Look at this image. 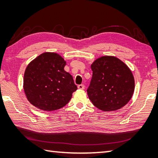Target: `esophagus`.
I'll return each mask as SVG.
<instances>
[{
  "mask_svg": "<svg viewBox=\"0 0 158 158\" xmlns=\"http://www.w3.org/2000/svg\"><path fill=\"white\" fill-rule=\"evenodd\" d=\"M78 88L79 89H84L85 88V85L84 84H80V85H78Z\"/></svg>",
  "mask_w": 158,
  "mask_h": 158,
  "instance_id": "1",
  "label": "esophagus"
}]
</instances>
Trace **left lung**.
I'll list each match as a JSON object with an SVG mask.
<instances>
[{
	"mask_svg": "<svg viewBox=\"0 0 158 158\" xmlns=\"http://www.w3.org/2000/svg\"><path fill=\"white\" fill-rule=\"evenodd\" d=\"M92 78L87 89L93 105L103 111L123 107L132 98L135 88L132 71L114 56H103L91 64Z\"/></svg>",
	"mask_w": 158,
	"mask_h": 158,
	"instance_id": "obj_1",
	"label": "left lung"
}]
</instances>
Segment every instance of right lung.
I'll return each instance as SVG.
<instances>
[{
  "label": "right lung",
  "instance_id": "add662e5",
  "mask_svg": "<svg viewBox=\"0 0 158 158\" xmlns=\"http://www.w3.org/2000/svg\"><path fill=\"white\" fill-rule=\"evenodd\" d=\"M66 62L59 54L45 52L28 64L23 88L33 106L52 111L65 106L77 89L73 78L64 70Z\"/></svg>",
  "mask_w": 158,
  "mask_h": 158
}]
</instances>
